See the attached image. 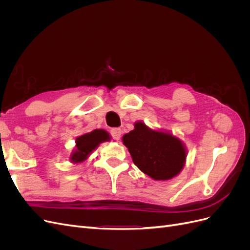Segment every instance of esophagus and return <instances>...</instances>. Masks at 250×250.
<instances>
[{
  "label": "esophagus",
  "mask_w": 250,
  "mask_h": 250,
  "mask_svg": "<svg viewBox=\"0 0 250 250\" xmlns=\"http://www.w3.org/2000/svg\"><path fill=\"white\" fill-rule=\"evenodd\" d=\"M110 134L113 138V140L119 141L121 138V134H122V130H121L120 128H112V129L110 130Z\"/></svg>",
  "instance_id": "obj_1"
}]
</instances>
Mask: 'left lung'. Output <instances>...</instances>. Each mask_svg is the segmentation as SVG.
Wrapping results in <instances>:
<instances>
[{
    "label": "left lung",
    "instance_id": "left-lung-1",
    "mask_svg": "<svg viewBox=\"0 0 250 250\" xmlns=\"http://www.w3.org/2000/svg\"><path fill=\"white\" fill-rule=\"evenodd\" d=\"M122 142L134 165L154 180L172 179L185 167L187 149L170 132L153 130L139 121L133 130L123 135Z\"/></svg>",
    "mask_w": 250,
    "mask_h": 250
}]
</instances>
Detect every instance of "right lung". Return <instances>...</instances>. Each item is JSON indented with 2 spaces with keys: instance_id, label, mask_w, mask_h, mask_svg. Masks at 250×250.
Masks as SVG:
<instances>
[{
  "instance_id": "1",
  "label": "right lung",
  "mask_w": 250,
  "mask_h": 250,
  "mask_svg": "<svg viewBox=\"0 0 250 250\" xmlns=\"http://www.w3.org/2000/svg\"><path fill=\"white\" fill-rule=\"evenodd\" d=\"M110 141L109 133L104 129H95L84 133L76 139V149L73 151L70 160L73 164H79L86 161L101 143Z\"/></svg>"
}]
</instances>
